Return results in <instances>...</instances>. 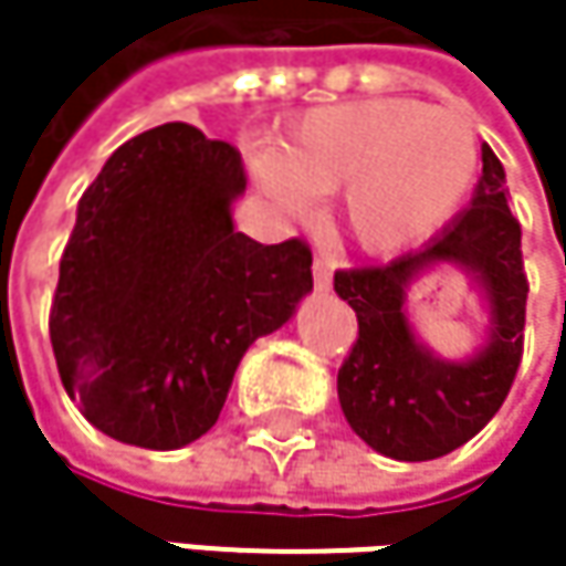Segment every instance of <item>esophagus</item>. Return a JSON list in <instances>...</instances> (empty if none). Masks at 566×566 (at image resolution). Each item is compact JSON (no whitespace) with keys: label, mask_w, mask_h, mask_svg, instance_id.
<instances>
[{"label":"esophagus","mask_w":566,"mask_h":566,"mask_svg":"<svg viewBox=\"0 0 566 566\" xmlns=\"http://www.w3.org/2000/svg\"><path fill=\"white\" fill-rule=\"evenodd\" d=\"M311 272H314V287H317V291H327V287H331V275H334V262L321 252V255L314 259Z\"/></svg>","instance_id":"esophagus-1"}]
</instances>
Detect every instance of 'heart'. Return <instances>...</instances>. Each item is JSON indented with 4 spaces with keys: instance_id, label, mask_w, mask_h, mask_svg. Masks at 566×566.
Returning <instances> with one entry per match:
<instances>
[{
    "instance_id": "1",
    "label": "heart",
    "mask_w": 566,
    "mask_h": 566,
    "mask_svg": "<svg viewBox=\"0 0 566 566\" xmlns=\"http://www.w3.org/2000/svg\"><path fill=\"white\" fill-rule=\"evenodd\" d=\"M249 164L284 212H304L311 192L344 189L357 242L394 252L455 216L475 182L479 144L455 114L384 97L311 111L282 147H255Z\"/></svg>"
}]
</instances>
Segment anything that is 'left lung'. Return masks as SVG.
<instances>
[{"label": "left lung", "mask_w": 566, "mask_h": 566, "mask_svg": "<svg viewBox=\"0 0 566 566\" xmlns=\"http://www.w3.org/2000/svg\"><path fill=\"white\" fill-rule=\"evenodd\" d=\"M439 261L475 274L490 301V344L465 365L432 358L411 337L401 311L405 284ZM334 291L357 314V340L337 370V396L350 429L370 449L399 462H426L482 432L521 367L527 304L521 226L492 147L482 144V179L462 216L419 252L387 265L340 269Z\"/></svg>", "instance_id": "obj_1"}]
</instances>
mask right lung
<instances>
[{
    "instance_id": "right-lung-1",
    "label": "right lung",
    "mask_w": 566,
    "mask_h": 566,
    "mask_svg": "<svg viewBox=\"0 0 566 566\" xmlns=\"http://www.w3.org/2000/svg\"><path fill=\"white\" fill-rule=\"evenodd\" d=\"M242 154L164 124L111 154L77 202L49 331L84 419L117 442L179 449L222 412L242 354L311 291L304 239L232 229Z\"/></svg>"
}]
</instances>
